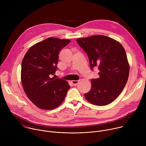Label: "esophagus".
<instances>
[{
	"mask_svg": "<svg viewBox=\"0 0 146 146\" xmlns=\"http://www.w3.org/2000/svg\"><path fill=\"white\" fill-rule=\"evenodd\" d=\"M72 83L74 86H76L78 83V80H73V81H72Z\"/></svg>",
	"mask_w": 146,
	"mask_h": 146,
	"instance_id": "34e87169",
	"label": "esophagus"
}]
</instances>
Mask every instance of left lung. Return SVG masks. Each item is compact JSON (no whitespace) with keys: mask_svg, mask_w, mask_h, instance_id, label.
I'll use <instances>...</instances> for the list:
<instances>
[{"mask_svg":"<svg viewBox=\"0 0 146 146\" xmlns=\"http://www.w3.org/2000/svg\"><path fill=\"white\" fill-rule=\"evenodd\" d=\"M76 40L87 54L91 69L98 66L99 70V78L91 80L86 99L96 106L109 105L119 95L128 79L129 64L125 50L118 41L103 35Z\"/></svg>","mask_w":146,"mask_h":146,"instance_id":"obj_1","label":"left lung"}]
</instances>
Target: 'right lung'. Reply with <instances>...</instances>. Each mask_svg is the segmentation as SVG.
<instances>
[{"mask_svg": "<svg viewBox=\"0 0 146 146\" xmlns=\"http://www.w3.org/2000/svg\"><path fill=\"white\" fill-rule=\"evenodd\" d=\"M70 42L69 39L49 37L32 46L23 59L21 80L23 89L39 109L56 108L70 88L66 81L50 77L57 69L60 50Z\"/></svg>", "mask_w": 146, "mask_h": 146, "instance_id": "add662e5", "label": "right lung"}]
</instances>
